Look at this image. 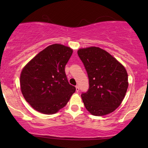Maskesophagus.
<instances>
[{
	"mask_svg": "<svg viewBox=\"0 0 148 148\" xmlns=\"http://www.w3.org/2000/svg\"><path fill=\"white\" fill-rule=\"evenodd\" d=\"M79 87L78 86H76V92H79Z\"/></svg>",
	"mask_w": 148,
	"mask_h": 148,
	"instance_id": "1",
	"label": "esophagus"
}]
</instances>
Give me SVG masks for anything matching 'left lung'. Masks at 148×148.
<instances>
[{
  "mask_svg": "<svg viewBox=\"0 0 148 148\" xmlns=\"http://www.w3.org/2000/svg\"><path fill=\"white\" fill-rule=\"evenodd\" d=\"M77 54L89 79L88 92L82 94L85 107L94 116L112 112L120 106L128 88L124 66L98 47L79 49Z\"/></svg>",
  "mask_w": 148,
  "mask_h": 148,
  "instance_id": "8db88e82",
  "label": "left lung"
}]
</instances>
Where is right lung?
I'll return each instance as SVG.
<instances>
[{
    "mask_svg": "<svg viewBox=\"0 0 148 148\" xmlns=\"http://www.w3.org/2000/svg\"><path fill=\"white\" fill-rule=\"evenodd\" d=\"M72 53L68 46L54 44L39 52L24 66L20 76L21 92L36 110L54 114L66 106L75 92L64 71Z\"/></svg>",
    "mask_w": 148,
    "mask_h": 148,
    "instance_id": "right-lung-1",
    "label": "right lung"
}]
</instances>
